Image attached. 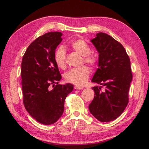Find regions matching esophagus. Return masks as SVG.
I'll list each match as a JSON object with an SVG mask.
<instances>
[{
	"mask_svg": "<svg viewBox=\"0 0 149 149\" xmlns=\"http://www.w3.org/2000/svg\"><path fill=\"white\" fill-rule=\"evenodd\" d=\"M74 88L75 89H84V87H81V86H79V85H75Z\"/></svg>",
	"mask_w": 149,
	"mask_h": 149,
	"instance_id": "esophagus-1",
	"label": "esophagus"
}]
</instances>
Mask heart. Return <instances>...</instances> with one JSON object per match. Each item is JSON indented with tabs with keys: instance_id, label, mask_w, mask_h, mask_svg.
Returning a JSON list of instances; mask_svg holds the SVG:
<instances>
[{
	"instance_id": "obj_1",
	"label": "heart",
	"mask_w": 149,
	"mask_h": 149,
	"mask_svg": "<svg viewBox=\"0 0 149 149\" xmlns=\"http://www.w3.org/2000/svg\"><path fill=\"white\" fill-rule=\"evenodd\" d=\"M70 47L75 52L84 56V61L92 66L97 64V59L94 55L91 54V48L89 45L84 40L77 39L72 41L70 44ZM65 58L66 53L65 49L62 47H59L56 50L54 54V60L56 64L60 68H64L65 67ZM90 75V70L86 65L76 68L71 69L64 75L66 81L71 84L82 85L87 81Z\"/></svg>"
}]
</instances>
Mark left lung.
Masks as SVG:
<instances>
[{
	"label": "left lung",
	"mask_w": 149,
	"mask_h": 149,
	"mask_svg": "<svg viewBox=\"0 0 149 149\" xmlns=\"http://www.w3.org/2000/svg\"><path fill=\"white\" fill-rule=\"evenodd\" d=\"M91 41L99 52V68L92 82L102 86L92 88L95 96L89 109L96 119L109 122L122 114L129 102L133 77L130 57L120 42L104 33H97Z\"/></svg>",
	"instance_id": "1"
}]
</instances>
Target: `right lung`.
Returning a JSON list of instances; mask_svg holds the SVG:
<instances>
[{
    "label": "right lung",
    "instance_id": "obj_1",
    "mask_svg": "<svg viewBox=\"0 0 149 149\" xmlns=\"http://www.w3.org/2000/svg\"><path fill=\"white\" fill-rule=\"evenodd\" d=\"M62 35L60 32H49L39 37L27 47L22 58L24 107L31 117L44 125L54 123L61 117L65 98L74 89L70 84H58L62 76L54 54Z\"/></svg>",
    "mask_w": 149,
    "mask_h": 149
}]
</instances>
